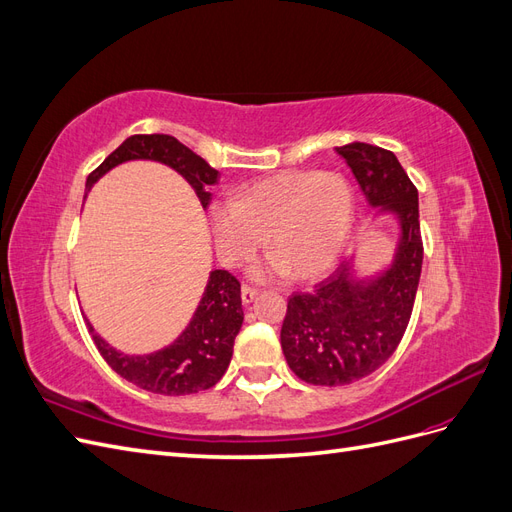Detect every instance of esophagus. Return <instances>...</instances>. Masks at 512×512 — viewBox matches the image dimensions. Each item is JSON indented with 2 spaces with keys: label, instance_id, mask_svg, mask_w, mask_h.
<instances>
[{
  "label": "esophagus",
  "instance_id": "34e87169",
  "mask_svg": "<svg viewBox=\"0 0 512 512\" xmlns=\"http://www.w3.org/2000/svg\"><path fill=\"white\" fill-rule=\"evenodd\" d=\"M256 297H258V290H256V288L247 286V284H243V286H241V301H243L245 305H247V303H252Z\"/></svg>",
  "mask_w": 512,
  "mask_h": 512
}]
</instances>
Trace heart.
<instances>
[{"instance_id":"b5f03b06","label":"heart","mask_w":512,"mask_h":512,"mask_svg":"<svg viewBox=\"0 0 512 512\" xmlns=\"http://www.w3.org/2000/svg\"><path fill=\"white\" fill-rule=\"evenodd\" d=\"M354 192L337 173H286L252 183L237 203L211 207L213 237L228 265L250 258L262 239L273 252L262 271L316 280L335 267L354 226Z\"/></svg>"}]
</instances>
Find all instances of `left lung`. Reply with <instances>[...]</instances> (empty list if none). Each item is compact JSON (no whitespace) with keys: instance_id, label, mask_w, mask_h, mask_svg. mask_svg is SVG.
I'll return each mask as SVG.
<instances>
[{"instance_id":"8db88e82","label":"left lung","mask_w":512,"mask_h":512,"mask_svg":"<svg viewBox=\"0 0 512 512\" xmlns=\"http://www.w3.org/2000/svg\"><path fill=\"white\" fill-rule=\"evenodd\" d=\"M371 207L395 215L399 239L389 269L354 275L339 265L312 292H294L282 324V350L307 384L344 386L391 359L412 316L423 267L418 192L393 151L367 143L337 147Z\"/></svg>"}]
</instances>
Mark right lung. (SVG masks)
<instances>
[{
    "label": "right lung",
    "instance_id": "add662e5",
    "mask_svg": "<svg viewBox=\"0 0 512 512\" xmlns=\"http://www.w3.org/2000/svg\"><path fill=\"white\" fill-rule=\"evenodd\" d=\"M130 160H153L170 166L192 185L200 198V205L207 209L211 203L209 185L218 183L220 173L196 156L192 149L181 145L175 136L168 134H134L126 138L87 177L85 190L89 192L91 185L104 177L108 170ZM241 324V284L232 273L215 269L209 275L203 299H200L188 327L173 344L158 352L123 354L108 346L89 322L87 327L102 359L121 378L149 393L190 395L211 389L226 374Z\"/></svg>",
    "mask_w": 512,
    "mask_h": 512
}]
</instances>
